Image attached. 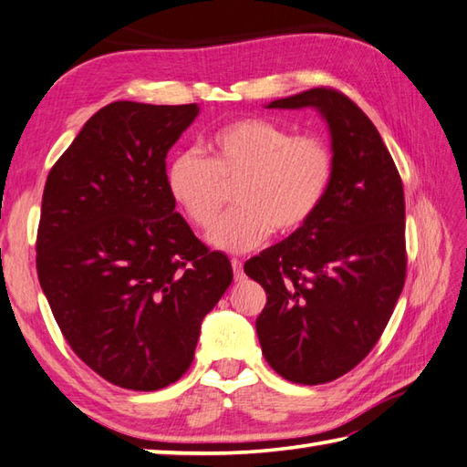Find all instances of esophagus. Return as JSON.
<instances>
[{"mask_svg":"<svg viewBox=\"0 0 467 467\" xmlns=\"http://www.w3.org/2000/svg\"><path fill=\"white\" fill-rule=\"evenodd\" d=\"M232 268H234V278L235 282H242L244 280V268H242V262L240 260H232Z\"/></svg>","mask_w":467,"mask_h":467,"instance_id":"1","label":"esophagus"}]
</instances>
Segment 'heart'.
<instances>
[{
	"label": "heart",
	"instance_id": "heart-1",
	"mask_svg": "<svg viewBox=\"0 0 467 467\" xmlns=\"http://www.w3.org/2000/svg\"><path fill=\"white\" fill-rule=\"evenodd\" d=\"M209 159L181 153L167 167V192L197 230L220 220L234 189L235 212L209 234L217 250L247 252L300 232L330 192L335 157L327 140L262 117L227 122L207 139Z\"/></svg>",
	"mask_w": 467,
	"mask_h": 467
}]
</instances>
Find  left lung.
I'll use <instances>...</instances> for the list:
<instances>
[{"instance_id": "1", "label": "left lung", "mask_w": 467, "mask_h": 467, "mask_svg": "<svg viewBox=\"0 0 467 467\" xmlns=\"http://www.w3.org/2000/svg\"><path fill=\"white\" fill-rule=\"evenodd\" d=\"M327 120L335 177L318 213L247 260L268 302L255 320L262 353L280 377L320 385L348 373L383 335L405 284L403 183L379 130L332 88L272 100Z\"/></svg>"}]
</instances>
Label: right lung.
<instances>
[{
    "instance_id": "1",
    "label": "right lung",
    "mask_w": 467,
    "mask_h": 467,
    "mask_svg": "<svg viewBox=\"0 0 467 467\" xmlns=\"http://www.w3.org/2000/svg\"><path fill=\"white\" fill-rule=\"evenodd\" d=\"M197 104L112 102L47 175L36 265L72 350L109 383L157 391L192 365L234 280L175 212L165 159Z\"/></svg>"
}]
</instances>
